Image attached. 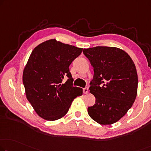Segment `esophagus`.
I'll return each mask as SVG.
<instances>
[{"mask_svg":"<svg viewBox=\"0 0 151 151\" xmlns=\"http://www.w3.org/2000/svg\"><path fill=\"white\" fill-rule=\"evenodd\" d=\"M83 93H88V91H89L88 88H87V87H85V88L83 89Z\"/></svg>","mask_w":151,"mask_h":151,"instance_id":"obj_1","label":"esophagus"}]
</instances>
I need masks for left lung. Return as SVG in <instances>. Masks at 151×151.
I'll list each match as a JSON object with an SVG mask.
<instances>
[{"instance_id": "left-lung-1", "label": "left lung", "mask_w": 151, "mask_h": 151, "mask_svg": "<svg viewBox=\"0 0 151 151\" xmlns=\"http://www.w3.org/2000/svg\"><path fill=\"white\" fill-rule=\"evenodd\" d=\"M83 53L93 67L89 91L96 104L87 109L89 115L101 125H111L122 118L137 95L138 75L128 54L116 47L98 46Z\"/></svg>"}]
</instances>
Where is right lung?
<instances>
[{
	"label": "right lung",
	"mask_w": 151,
	"mask_h": 151,
	"mask_svg": "<svg viewBox=\"0 0 151 151\" xmlns=\"http://www.w3.org/2000/svg\"><path fill=\"white\" fill-rule=\"evenodd\" d=\"M83 49L47 40L36 47L24 70L26 98L40 117L48 121L62 118L83 89L73 86L69 66ZM66 78L67 81H63Z\"/></svg>",
	"instance_id": "right-lung-1"
}]
</instances>
